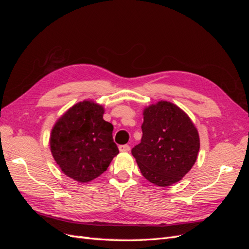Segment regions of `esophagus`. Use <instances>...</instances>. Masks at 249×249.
Returning <instances> with one entry per match:
<instances>
[{
  "label": "esophagus",
  "instance_id": "1",
  "mask_svg": "<svg viewBox=\"0 0 249 249\" xmlns=\"http://www.w3.org/2000/svg\"><path fill=\"white\" fill-rule=\"evenodd\" d=\"M118 148H119V152H122V153H127V152H130V149H131V147L127 144L119 145Z\"/></svg>",
  "mask_w": 249,
  "mask_h": 249
}]
</instances>
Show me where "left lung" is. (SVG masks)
<instances>
[{"instance_id":"obj_1","label":"left lung","mask_w":249,"mask_h":249,"mask_svg":"<svg viewBox=\"0 0 249 249\" xmlns=\"http://www.w3.org/2000/svg\"><path fill=\"white\" fill-rule=\"evenodd\" d=\"M141 129L132 155L142 176L160 187L178 183L196 162L200 146L190 117L177 105L160 101L143 110Z\"/></svg>"}]
</instances>
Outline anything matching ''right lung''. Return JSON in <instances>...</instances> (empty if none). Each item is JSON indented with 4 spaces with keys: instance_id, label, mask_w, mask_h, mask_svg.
Wrapping results in <instances>:
<instances>
[{
    "instance_id": "right-lung-1",
    "label": "right lung",
    "mask_w": 249,
    "mask_h": 249,
    "mask_svg": "<svg viewBox=\"0 0 249 249\" xmlns=\"http://www.w3.org/2000/svg\"><path fill=\"white\" fill-rule=\"evenodd\" d=\"M105 109L93 101L73 105L54 124L50 136L53 158L65 176L88 183L109 167L119 150Z\"/></svg>"
}]
</instances>
